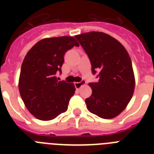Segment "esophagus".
I'll return each instance as SVG.
<instances>
[{"mask_svg":"<svg viewBox=\"0 0 154 154\" xmlns=\"http://www.w3.org/2000/svg\"><path fill=\"white\" fill-rule=\"evenodd\" d=\"M85 84H86V82H85V80H82L79 82H75V86L77 89H80L82 85H85Z\"/></svg>","mask_w":154,"mask_h":154,"instance_id":"1","label":"esophagus"}]
</instances>
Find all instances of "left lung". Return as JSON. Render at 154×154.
<instances>
[{
  "label": "left lung",
  "instance_id": "left-lung-1",
  "mask_svg": "<svg viewBox=\"0 0 154 154\" xmlns=\"http://www.w3.org/2000/svg\"><path fill=\"white\" fill-rule=\"evenodd\" d=\"M99 81L89 83L92 93L85 99L89 112L103 119H112L123 112L135 89L131 59L119 41L103 32L91 31L75 35Z\"/></svg>",
  "mask_w": 154,
  "mask_h": 154
}]
</instances>
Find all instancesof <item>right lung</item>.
<instances>
[{
  "label": "right lung",
  "mask_w": 154,
  "mask_h": 154,
  "mask_svg": "<svg viewBox=\"0 0 154 154\" xmlns=\"http://www.w3.org/2000/svg\"><path fill=\"white\" fill-rule=\"evenodd\" d=\"M79 46L71 36L47 38L28 51L21 65L18 88L28 110L43 121L55 119L68 109L75 88L73 83L58 81L57 72L64 63V55Z\"/></svg>",
  "instance_id": "obj_1"
}]
</instances>
